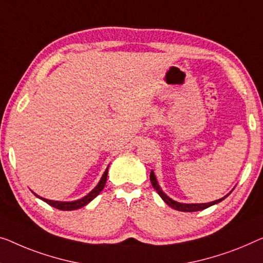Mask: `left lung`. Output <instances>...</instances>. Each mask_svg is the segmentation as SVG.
<instances>
[{
  "label": "left lung",
  "instance_id": "obj_1",
  "mask_svg": "<svg viewBox=\"0 0 263 263\" xmlns=\"http://www.w3.org/2000/svg\"><path fill=\"white\" fill-rule=\"evenodd\" d=\"M150 181H151L152 186L155 187V190L159 194L160 197L163 198V201L165 202L167 205H170L171 208H174V209L178 210V211H186V213H191V211H199V210L206 209L208 206L214 205V204H216V203L221 202L222 199H224L227 196L229 195L228 194L227 196H224V197H223V198H219V199H217V201H214V202H210V203H202V204H183V203H178V202L174 201V199H171L170 197H167V196L163 193L162 189H160L159 185H158V183H157V179L155 177V174L152 171H151V174H150Z\"/></svg>",
  "mask_w": 263,
  "mask_h": 263
}]
</instances>
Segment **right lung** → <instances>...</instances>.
Here are the masks:
<instances>
[{"instance_id": "1", "label": "right lung", "mask_w": 263, "mask_h": 263, "mask_svg": "<svg viewBox=\"0 0 263 263\" xmlns=\"http://www.w3.org/2000/svg\"><path fill=\"white\" fill-rule=\"evenodd\" d=\"M107 172H108V167L106 169V171L104 172L103 177H101L100 182L98 185L94 187V189L89 193L87 196H85V197H82L81 199H78V201H73V202H59V201H50V199H46V198H42L40 196H37L39 198H41L42 201H45L46 203H48L49 205H52L54 208H57L59 210H76V209H79V208L85 206L87 203H89L92 201V199L96 197L100 194V191L104 189L105 184H106V179H107Z\"/></svg>"}]
</instances>
